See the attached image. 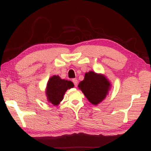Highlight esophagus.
Wrapping results in <instances>:
<instances>
[{
  "label": "esophagus",
  "mask_w": 151,
  "mask_h": 151,
  "mask_svg": "<svg viewBox=\"0 0 151 151\" xmlns=\"http://www.w3.org/2000/svg\"><path fill=\"white\" fill-rule=\"evenodd\" d=\"M72 81L73 82L74 84H75V87H76V86H77V85H78V81H77V80H76V78H73V79L72 80Z\"/></svg>",
  "instance_id": "esophagus-1"
}]
</instances>
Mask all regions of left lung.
I'll return each mask as SVG.
<instances>
[{
	"instance_id": "1",
	"label": "left lung",
	"mask_w": 151,
	"mask_h": 151,
	"mask_svg": "<svg viewBox=\"0 0 151 151\" xmlns=\"http://www.w3.org/2000/svg\"><path fill=\"white\" fill-rule=\"evenodd\" d=\"M110 86V82L104 76L89 71L85 74L84 81L80 82L78 88L88 101L96 105L106 97Z\"/></svg>"
}]
</instances>
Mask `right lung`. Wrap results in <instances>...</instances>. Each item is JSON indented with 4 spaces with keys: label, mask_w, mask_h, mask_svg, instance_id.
Instances as JSON below:
<instances>
[{
    "label": "right lung",
    "mask_w": 151,
    "mask_h": 151,
    "mask_svg": "<svg viewBox=\"0 0 151 151\" xmlns=\"http://www.w3.org/2000/svg\"><path fill=\"white\" fill-rule=\"evenodd\" d=\"M74 87L71 81L61 79L58 76H53L47 84L46 94L48 101L54 105H57L63 99V95L67 89Z\"/></svg>",
    "instance_id": "obj_1"
}]
</instances>
